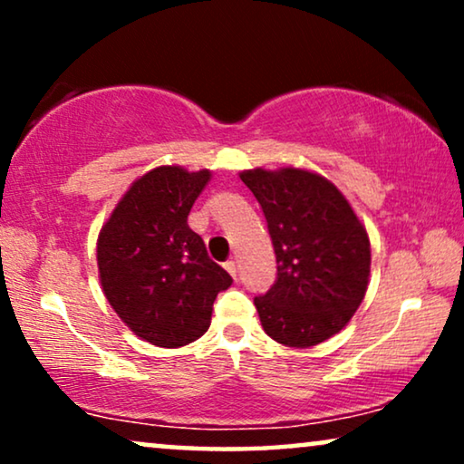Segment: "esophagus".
Here are the masks:
<instances>
[{"mask_svg":"<svg viewBox=\"0 0 464 464\" xmlns=\"http://www.w3.org/2000/svg\"><path fill=\"white\" fill-rule=\"evenodd\" d=\"M224 268H226L227 272H230L232 278L238 276V266H237V262H234V259H227V262L224 264Z\"/></svg>","mask_w":464,"mask_h":464,"instance_id":"obj_1","label":"esophagus"}]
</instances>
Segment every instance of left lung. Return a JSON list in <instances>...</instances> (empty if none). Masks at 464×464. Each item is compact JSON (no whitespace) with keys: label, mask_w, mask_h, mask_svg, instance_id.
I'll use <instances>...</instances> for the list:
<instances>
[{"label":"left lung","mask_w":464,"mask_h":464,"mask_svg":"<svg viewBox=\"0 0 464 464\" xmlns=\"http://www.w3.org/2000/svg\"><path fill=\"white\" fill-rule=\"evenodd\" d=\"M268 221L276 281L256 308L278 344L308 348L332 338L363 302L370 238L353 207L325 177L302 169L243 170Z\"/></svg>","instance_id":"obj_1"}]
</instances>
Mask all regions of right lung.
<instances>
[{"label":"right lung","mask_w":464,"mask_h":464,"mask_svg":"<svg viewBox=\"0 0 464 464\" xmlns=\"http://www.w3.org/2000/svg\"><path fill=\"white\" fill-rule=\"evenodd\" d=\"M211 179L207 169L158 167L132 183L97 243L103 294L139 338L162 348L198 340L232 276L208 257L188 215Z\"/></svg>","instance_id":"1"}]
</instances>
